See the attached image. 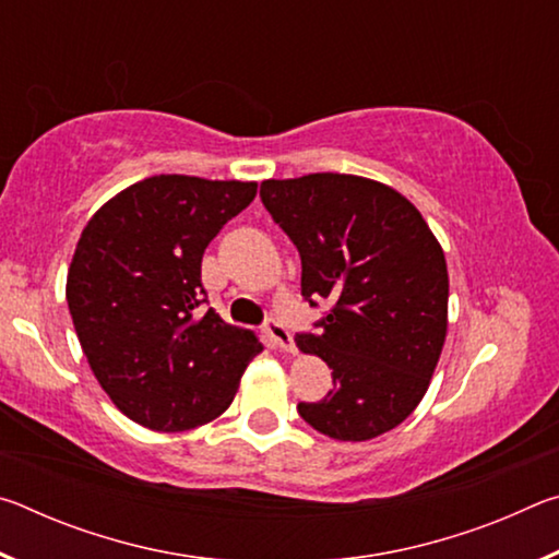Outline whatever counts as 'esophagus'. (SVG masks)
Listing matches in <instances>:
<instances>
[{"mask_svg":"<svg viewBox=\"0 0 559 559\" xmlns=\"http://www.w3.org/2000/svg\"><path fill=\"white\" fill-rule=\"evenodd\" d=\"M266 333L271 337V343L276 345L278 349H283V353H296V343H293L290 330L283 323H278V320H269Z\"/></svg>","mask_w":559,"mask_h":559,"instance_id":"obj_1","label":"esophagus"}]
</instances>
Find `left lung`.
<instances>
[{
  "mask_svg": "<svg viewBox=\"0 0 559 559\" xmlns=\"http://www.w3.org/2000/svg\"><path fill=\"white\" fill-rule=\"evenodd\" d=\"M300 253V293L330 310L296 343L325 359L333 390L298 414L337 441L392 431L427 394L449 325V271L419 210L374 179L316 173L261 182Z\"/></svg>",
  "mask_w": 559,
  "mask_h": 559,
  "instance_id": "1",
  "label": "left lung"
}]
</instances>
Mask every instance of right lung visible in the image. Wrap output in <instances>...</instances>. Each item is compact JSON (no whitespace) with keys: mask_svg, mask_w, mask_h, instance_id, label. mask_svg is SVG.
I'll return each instance as SVG.
<instances>
[{"mask_svg":"<svg viewBox=\"0 0 559 559\" xmlns=\"http://www.w3.org/2000/svg\"><path fill=\"white\" fill-rule=\"evenodd\" d=\"M257 182L157 175L91 216L66 300L75 335L110 402L140 427L187 431L229 409L263 345L206 302L202 257L257 197Z\"/></svg>","mask_w":559,"mask_h":559,"instance_id":"add662e5","label":"right lung"}]
</instances>
